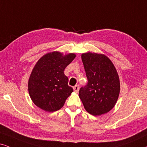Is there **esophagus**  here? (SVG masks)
I'll return each instance as SVG.
<instances>
[{
    "instance_id": "obj_1",
    "label": "esophagus",
    "mask_w": 147,
    "mask_h": 147,
    "mask_svg": "<svg viewBox=\"0 0 147 147\" xmlns=\"http://www.w3.org/2000/svg\"><path fill=\"white\" fill-rule=\"evenodd\" d=\"M73 90H74V91H75V92H79V85H76L75 86H74Z\"/></svg>"
}]
</instances>
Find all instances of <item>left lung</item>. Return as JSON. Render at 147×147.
Instances as JSON below:
<instances>
[{
  "mask_svg": "<svg viewBox=\"0 0 147 147\" xmlns=\"http://www.w3.org/2000/svg\"><path fill=\"white\" fill-rule=\"evenodd\" d=\"M81 59L88 82L80 89V99L90 114H105L114 107L119 95L120 82L116 68L104 54L88 52L83 53Z\"/></svg>",
  "mask_w": 147,
  "mask_h": 147,
  "instance_id": "left-lung-1",
  "label": "left lung"
}]
</instances>
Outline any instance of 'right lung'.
I'll return each mask as SVG.
<instances>
[{"mask_svg": "<svg viewBox=\"0 0 147 147\" xmlns=\"http://www.w3.org/2000/svg\"><path fill=\"white\" fill-rule=\"evenodd\" d=\"M75 53L63 55L53 51L38 60L28 80V92L36 106L47 112L60 110L73 89L68 86L64 71L75 59Z\"/></svg>", "mask_w": 147, "mask_h": 147, "instance_id": "1", "label": "right lung"}]
</instances>
